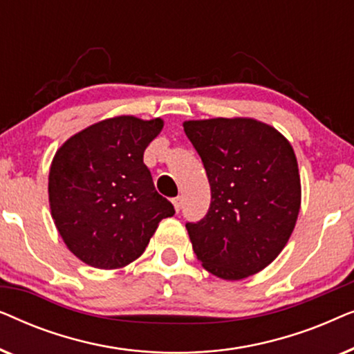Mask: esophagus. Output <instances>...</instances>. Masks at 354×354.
<instances>
[{"instance_id":"esophagus-1","label":"esophagus","mask_w":354,"mask_h":354,"mask_svg":"<svg viewBox=\"0 0 354 354\" xmlns=\"http://www.w3.org/2000/svg\"><path fill=\"white\" fill-rule=\"evenodd\" d=\"M172 203H174V207H176V211H177V212L180 211V207H182V198H180V196L174 198Z\"/></svg>"}]
</instances>
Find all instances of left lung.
Wrapping results in <instances>:
<instances>
[{"label": "left lung", "instance_id": "obj_1", "mask_svg": "<svg viewBox=\"0 0 354 354\" xmlns=\"http://www.w3.org/2000/svg\"><path fill=\"white\" fill-rule=\"evenodd\" d=\"M206 169L211 205L187 222L193 251L207 272L241 280L277 258L292 235L301 203L292 145L254 119L183 124Z\"/></svg>", "mask_w": 354, "mask_h": 354}]
</instances>
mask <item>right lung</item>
Wrapping results in <instances>:
<instances>
[{"instance_id": "obj_1", "label": "right lung", "mask_w": 354, "mask_h": 354, "mask_svg": "<svg viewBox=\"0 0 354 354\" xmlns=\"http://www.w3.org/2000/svg\"><path fill=\"white\" fill-rule=\"evenodd\" d=\"M161 119L101 120L71 137L50 169L51 216L72 253L100 269L124 268L143 253L172 203L154 188L143 153Z\"/></svg>"}]
</instances>
